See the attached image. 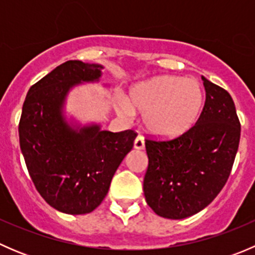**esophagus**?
I'll list each match as a JSON object with an SVG mask.
<instances>
[{
  "label": "esophagus",
  "mask_w": 255,
  "mask_h": 255,
  "mask_svg": "<svg viewBox=\"0 0 255 255\" xmlns=\"http://www.w3.org/2000/svg\"><path fill=\"white\" fill-rule=\"evenodd\" d=\"M134 149H137V150H143V149H144V139L142 137L135 138Z\"/></svg>",
  "instance_id": "esophagus-1"
}]
</instances>
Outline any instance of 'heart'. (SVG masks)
<instances>
[{
    "mask_svg": "<svg viewBox=\"0 0 255 255\" xmlns=\"http://www.w3.org/2000/svg\"><path fill=\"white\" fill-rule=\"evenodd\" d=\"M204 102V92L195 80L156 76L133 86L128 101L118 99L117 112L126 120H130L134 112L142 115L150 134L174 138L196 123Z\"/></svg>",
    "mask_w": 255,
    "mask_h": 255,
    "instance_id": "heart-1",
    "label": "heart"
}]
</instances>
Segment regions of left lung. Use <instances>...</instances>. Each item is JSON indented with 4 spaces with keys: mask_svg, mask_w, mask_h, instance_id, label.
I'll return each instance as SVG.
<instances>
[{
    "mask_svg": "<svg viewBox=\"0 0 255 255\" xmlns=\"http://www.w3.org/2000/svg\"><path fill=\"white\" fill-rule=\"evenodd\" d=\"M206 102L196 125L168 142L145 140L146 204L158 216L182 220L200 212L227 182L237 154L241 123L226 90L202 76Z\"/></svg>",
    "mask_w": 255,
    "mask_h": 255,
    "instance_id": "left-lung-1",
    "label": "left lung"
}]
</instances>
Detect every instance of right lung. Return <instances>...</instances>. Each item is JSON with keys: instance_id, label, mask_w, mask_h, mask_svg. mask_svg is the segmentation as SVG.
<instances>
[{"instance_id": "1", "label": "right lung", "mask_w": 255, "mask_h": 255, "mask_svg": "<svg viewBox=\"0 0 255 255\" xmlns=\"http://www.w3.org/2000/svg\"><path fill=\"white\" fill-rule=\"evenodd\" d=\"M104 69L66 61L33 85L23 104L18 132L28 173L45 202L68 215L100 206L137 137L133 130L113 133L101 123H81L66 113L69 94L101 81Z\"/></svg>"}]
</instances>
